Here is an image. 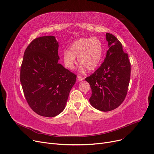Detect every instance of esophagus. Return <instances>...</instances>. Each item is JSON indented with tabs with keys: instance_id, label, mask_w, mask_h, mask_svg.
<instances>
[{
	"instance_id": "34e87169",
	"label": "esophagus",
	"mask_w": 154,
	"mask_h": 154,
	"mask_svg": "<svg viewBox=\"0 0 154 154\" xmlns=\"http://www.w3.org/2000/svg\"><path fill=\"white\" fill-rule=\"evenodd\" d=\"M83 79H83V77H82V76H80V75H78V76H77V80H78L79 81H82Z\"/></svg>"
}]
</instances>
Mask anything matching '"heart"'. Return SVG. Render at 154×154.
I'll return each mask as SVG.
<instances>
[{
  "label": "heart",
  "instance_id": "b5f03b06",
  "mask_svg": "<svg viewBox=\"0 0 154 154\" xmlns=\"http://www.w3.org/2000/svg\"><path fill=\"white\" fill-rule=\"evenodd\" d=\"M104 55L103 45L97 38H81L71 45L70 50L63 53L64 65L72 70L76 63L75 57H78L79 63L89 71L95 70L101 63Z\"/></svg>",
  "mask_w": 154,
  "mask_h": 154
}]
</instances>
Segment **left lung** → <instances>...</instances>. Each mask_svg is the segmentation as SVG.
<instances>
[{"label":"left lung","instance_id":"1","mask_svg":"<svg viewBox=\"0 0 154 154\" xmlns=\"http://www.w3.org/2000/svg\"><path fill=\"white\" fill-rule=\"evenodd\" d=\"M109 50L101 65L85 78L90 84L91 104L102 111H109L122 104L126 96L130 80L131 64L122 44L110 33H106Z\"/></svg>","mask_w":154,"mask_h":154}]
</instances>
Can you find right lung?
<instances>
[{
    "label": "right lung",
    "instance_id": "obj_1",
    "mask_svg": "<svg viewBox=\"0 0 154 154\" xmlns=\"http://www.w3.org/2000/svg\"><path fill=\"white\" fill-rule=\"evenodd\" d=\"M58 43L53 36L33 39L26 48L20 70L24 95L32 110L54 117L65 107L77 75L58 63Z\"/></svg>",
    "mask_w": 154,
    "mask_h": 154
}]
</instances>
